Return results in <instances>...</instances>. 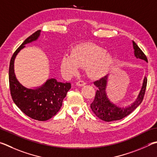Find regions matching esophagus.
<instances>
[{"instance_id": "esophagus-1", "label": "esophagus", "mask_w": 157, "mask_h": 157, "mask_svg": "<svg viewBox=\"0 0 157 157\" xmlns=\"http://www.w3.org/2000/svg\"><path fill=\"white\" fill-rule=\"evenodd\" d=\"M85 84H86V82H85L83 80H79V81L76 82V85H77V86H84V85H85Z\"/></svg>"}]
</instances>
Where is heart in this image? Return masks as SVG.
<instances>
[{
    "label": "heart",
    "mask_w": 157,
    "mask_h": 157,
    "mask_svg": "<svg viewBox=\"0 0 157 157\" xmlns=\"http://www.w3.org/2000/svg\"><path fill=\"white\" fill-rule=\"evenodd\" d=\"M113 61V56L103 48L90 43L78 44L65 54L61 59V70L65 75H72L79 67H86L87 73L93 78L103 75Z\"/></svg>",
    "instance_id": "obj_1"
}]
</instances>
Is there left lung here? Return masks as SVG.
<instances>
[{"mask_svg":"<svg viewBox=\"0 0 157 157\" xmlns=\"http://www.w3.org/2000/svg\"><path fill=\"white\" fill-rule=\"evenodd\" d=\"M132 44L134 53H135V56L136 58L144 59L147 62V57L143 51L140 49V48L134 41H132ZM108 78V75L94 82V84L98 88H97L94 100L90 104V108L98 118L104 121L109 122L120 120V119L124 118L125 117L128 116L133 112L141 104L144 98L145 92H146L147 78L146 77L144 78L143 85H142L141 89L136 101L127 107L122 108L117 106L108 98L106 93Z\"/></svg>","mask_w":157,"mask_h":157,"instance_id":"1","label":"left lung"}]
</instances>
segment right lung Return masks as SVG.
I'll return each instance as SVG.
<instances>
[{
  "mask_svg": "<svg viewBox=\"0 0 157 157\" xmlns=\"http://www.w3.org/2000/svg\"><path fill=\"white\" fill-rule=\"evenodd\" d=\"M40 31H37L28 37L13 54L10 64L9 82L11 98L16 106L29 117L43 121L53 117L59 110L71 84L51 78L41 86L33 89L25 87L17 79L14 73V60L17 54L25 47V44L36 41Z\"/></svg>",
  "mask_w": 157,
  "mask_h": 157,
  "instance_id": "right-lung-1",
  "label": "right lung"
}]
</instances>
